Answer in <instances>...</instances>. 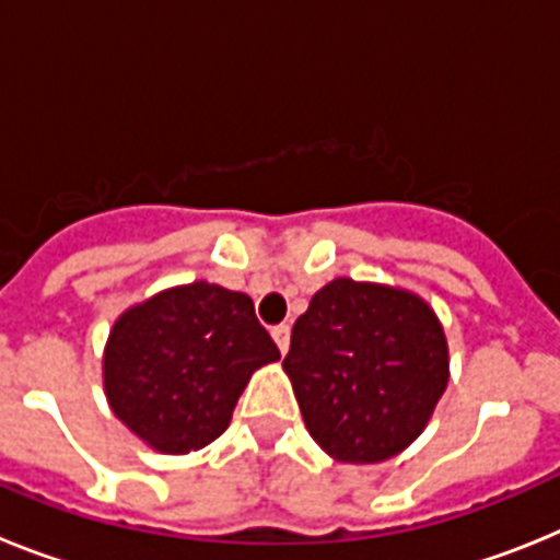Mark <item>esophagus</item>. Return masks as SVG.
Here are the masks:
<instances>
[{"instance_id": "esophagus-1", "label": "esophagus", "mask_w": 560, "mask_h": 560, "mask_svg": "<svg viewBox=\"0 0 560 560\" xmlns=\"http://www.w3.org/2000/svg\"><path fill=\"white\" fill-rule=\"evenodd\" d=\"M271 339H275V345L280 348V353H285V350H289V341H291L289 325H277V328H271Z\"/></svg>"}]
</instances>
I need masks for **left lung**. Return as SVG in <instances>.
<instances>
[{"label":"left lung","instance_id":"obj_1","mask_svg":"<svg viewBox=\"0 0 560 560\" xmlns=\"http://www.w3.org/2000/svg\"><path fill=\"white\" fill-rule=\"evenodd\" d=\"M283 370L316 446L339 463H384L446 393V330L415 291L336 277L294 323Z\"/></svg>","mask_w":560,"mask_h":560}]
</instances>
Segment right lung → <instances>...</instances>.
<instances>
[{
	"label": "right lung",
	"mask_w": 560,
	"mask_h": 560,
	"mask_svg": "<svg viewBox=\"0 0 560 560\" xmlns=\"http://www.w3.org/2000/svg\"><path fill=\"white\" fill-rule=\"evenodd\" d=\"M280 359L241 291L196 280L122 311L103 350V393L122 427L160 454L210 446L252 373Z\"/></svg>",
	"instance_id": "obj_1"
}]
</instances>
